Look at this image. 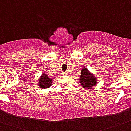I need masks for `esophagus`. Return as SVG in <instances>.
<instances>
[{
	"mask_svg": "<svg viewBox=\"0 0 131 131\" xmlns=\"http://www.w3.org/2000/svg\"><path fill=\"white\" fill-rule=\"evenodd\" d=\"M64 75H67V73H65V74H64Z\"/></svg>",
	"mask_w": 131,
	"mask_h": 131,
	"instance_id": "1",
	"label": "esophagus"
}]
</instances>
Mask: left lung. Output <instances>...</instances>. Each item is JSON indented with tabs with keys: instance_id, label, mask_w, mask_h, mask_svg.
Segmentation results:
<instances>
[{
	"instance_id": "obj_1",
	"label": "left lung",
	"mask_w": 131,
	"mask_h": 131,
	"mask_svg": "<svg viewBox=\"0 0 131 131\" xmlns=\"http://www.w3.org/2000/svg\"><path fill=\"white\" fill-rule=\"evenodd\" d=\"M98 80L93 74L90 73L86 67H84L81 71L80 84L84 89H90L97 84Z\"/></svg>"
}]
</instances>
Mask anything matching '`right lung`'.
Masks as SVG:
<instances>
[{
    "instance_id": "1",
    "label": "right lung",
    "mask_w": 131,
    "mask_h": 131,
    "mask_svg": "<svg viewBox=\"0 0 131 131\" xmlns=\"http://www.w3.org/2000/svg\"><path fill=\"white\" fill-rule=\"evenodd\" d=\"M51 84H52V80L51 78H49L48 75L45 73H43L40 77L38 85L41 88H47L50 87Z\"/></svg>"
}]
</instances>
